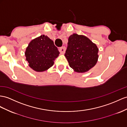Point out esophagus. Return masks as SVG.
Segmentation results:
<instances>
[{
	"label": "esophagus",
	"instance_id": "1",
	"mask_svg": "<svg viewBox=\"0 0 127 127\" xmlns=\"http://www.w3.org/2000/svg\"><path fill=\"white\" fill-rule=\"evenodd\" d=\"M59 51L61 54H64L65 51V47H62L61 48H60L59 49Z\"/></svg>",
	"mask_w": 127,
	"mask_h": 127
}]
</instances>
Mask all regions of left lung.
<instances>
[{
	"instance_id": "left-lung-1",
	"label": "left lung",
	"mask_w": 127,
	"mask_h": 127,
	"mask_svg": "<svg viewBox=\"0 0 127 127\" xmlns=\"http://www.w3.org/2000/svg\"><path fill=\"white\" fill-rule=\"evenodd\" d=\"M98 52L96 45L88 37L73 34L68 39L64 56L74 71L84 73L95 65L99 58Z\"/></svg>"
}]
</instances>
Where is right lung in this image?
<instances>
[{"mask_svg":"<svg viewBox=\"0 0 127 127\" xmlns=\"http://www.w3.org/2000/svg\"><path fill=\"white\" fill-rule=\"evenodd\" d=\"M25 54L29 66L36 72H43L53 65L60 52L53 40L42 35L30 42Z\"/></svg>","mask_w":127,"mask_h":127,"instance_id":"1","label":"right lung"}]
</instances>
